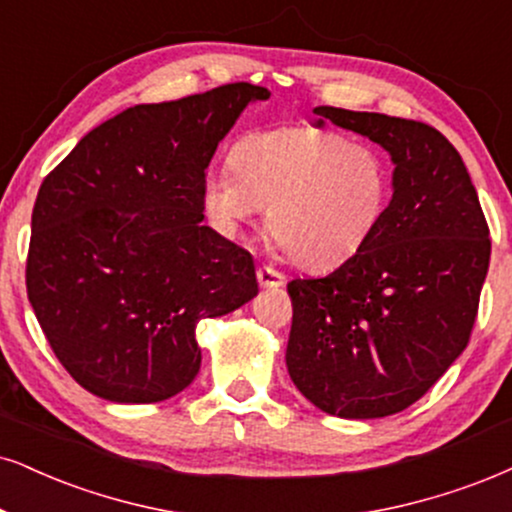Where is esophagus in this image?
Returning <instances> with one entry per match:
<instances>
[{"label":"esophagus","mask_w":512,"mask_h":512,"mask_svg":"<svg viewBox=\"0 0 512 512\" xmlns=\"http://www.w3.org/2000/svg\"><path fill=\"white\" fill-rule=\"evenodd\" d=\"M256 277H258V285L266 287V289H275V287L285 285V275L277 273V270L268 268V266L258 268V270H256Z\"/></svg>","instance_id":"esophagus-1"}]
</instances>
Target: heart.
I'll return each instance as SVG.
<instances>
[{"label": "heart", "instance_id": "b5f03b06", "mask_svg": "<svg viewBox=\"0 0 512 512\" xmlns=\"http://www.w3.org/2000/svg\"><path fill=\"white\" fill-rule=\"evenodd\" d=\"M391 166L380 149L315 125L244 135L232 168L204 180V206L223 235L237 237L268 206L273 244L299 266H342L384 218Z\"/></svg>", "mask_w": 512, "mask_h": 512}]
</instances>
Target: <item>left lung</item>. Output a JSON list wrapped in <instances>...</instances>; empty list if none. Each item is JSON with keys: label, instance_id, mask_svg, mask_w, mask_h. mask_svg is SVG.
<instances>
[{"label": "left lung", "instance_id": "8db88e82", "mask_svg": "<svg viewBox=\"0 0 512 512\" xmlns=\"http://www.w3.org/2000/svg\"><path fill=\"white\" fill-rule=\"evenodd\" d=\"M389 151L391 201L368 244L334 273L292 280L287 370L323 413H401L470 342L489 270V227L456 147L432 125L315 106Z\"/></svg>", "mask_w": 512, "mask_h": 512}]
</instances>
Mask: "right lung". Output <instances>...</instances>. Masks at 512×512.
<instances>
[{
  "label": "right lung",
  "instance_id": "obj_1",
  "mask_svg": "<svg viewBox=\"0 0 512 512\" xmlns=\"http://www.w3.org/2000/svg\"><path fill=\"white\" fill-rule=\"evenodd\" d=\"M270 92L232 82L137 104L87 132L33 208L30 306L80 387L156 403L192 384L197 325L258 294L254 258L201 225L206 168L242 111Z\"/></svg>",
  "mask_w": 512,
  "mask_h": 512
}]
</instances>
